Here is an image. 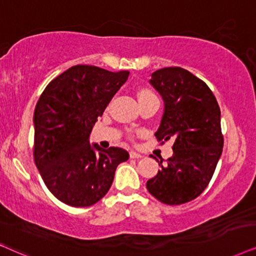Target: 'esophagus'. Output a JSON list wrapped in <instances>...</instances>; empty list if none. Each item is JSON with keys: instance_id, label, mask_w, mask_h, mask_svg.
I'll list each match as a JSON object with an SVG mask.
<instances>
[{"instance_id": "1", "label": "esophagus", "mask_w": 256, "mask_h": 256, "mask_svg": "<svg viewBox=\"0 0 256 256\" xmlns=\"http://www.w3.org/2000/svg\"><path fill=\"white\" fill-rule=\"evenodd\" d=\"M130 157L131 158H142L143 156H142L140 154H138V152H136V151H130Z\"/></svg>"}]
</instances>
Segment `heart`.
Returning <instances> with one entry per match:
<instances>
[{
    "label": "heart",
    "mask_w": 256,
    "mask_h": 256,
    "mask_svg": "<svg viewBox=\"0 0 256 256\" xmlns=\"http://www.w3.org/2000/svg\"><path fill=\"white\" fill-rule=\"evenodd\" d=\"M154 96V93L151 92V90H140L138 92V99L139 98H144V96Z\"/></svg>",
    "instance_id": "b5f03b06"
}]
</instances>
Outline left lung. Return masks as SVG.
Masks as SVG:
<instances>
[{"label":"left lung","mask_w":256,"mask_h":256,"mask_svg":"<svg viewBox=\"0 0 256 256\" xmlns=\"http://www.w3.org/2000/svg\"><path fill=\"white\" fill-rule=\"evenodd\" d=\"M150 84L164 102L154 136L172 140L174 154L157 160L160 170L146 188L162 203L183 204L200 196L214 174L223 148L221 111L206 84L180 67L156 70Z\"/></svg>","instance_id":"obj_1"}]
</instances>
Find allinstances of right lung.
I'll return each mask as SVG.
<instances>
[{
    "label": "right lung",
    "mask_w": 256,
    "mask_h": 256,
    "mask_svg": "<svg viewBox=\"0 0 256 256\" xmlns=\"http://www.w3.org/2000/svg\"><path fill=\"white\" fill-rule=\"evenodd\" d=\"M128 74L76 64L42 92L33 118L34 160L48 190L61 202L94 204L108 194L117 166L128 160L122 148L90 144L98 117Z\"/></svg>",
    "instance_id": "obj_1"
}]
</instances>
